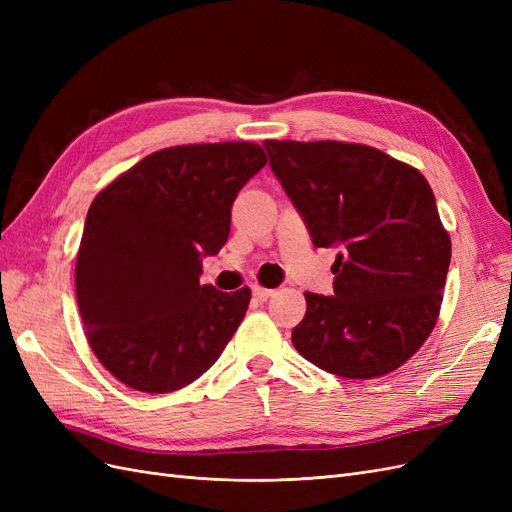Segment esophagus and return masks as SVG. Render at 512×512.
<instances>
[{"mask_svg":"<svg viewBox=\"0 0 512 512\" xmlns=\"http://www.w3.org/2000/svg\"><path fill=\"white\" fill-rule=\"evenodd\" d=\"M252 292H254V299H256V301H260V303H265L267 299H271L273 294H275V290H271V288H262V286H254V288H252Z\"/></svg>","mask_w":512,"mask_h":512,"instance_id":"esophagus-1","label":"esophagus"}]
</instances>
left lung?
<instances>
[{"mask_svg": "<svg viewBox=\"0 0 512 512\" xmlns=\"http://www.w3.org/2000/svg\"><path fill=\"white\" fill-rule=\"evenodd\" d=\"M265 149L314 247H342L331 297L305 292L294 348L342 378L391 374L436 327L451 265L427 179L361 143L265 141Z\"/></svg>", "mask_w": 512, "mask_h": 512, "instance_id": "8db88e82", "label": "left lung"}]
</instances>
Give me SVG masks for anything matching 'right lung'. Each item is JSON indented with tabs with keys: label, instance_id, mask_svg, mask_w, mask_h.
Here are the masks:
<instances>
[{
	"label": "right lung",
	"instance_id": "add662e5",
	"mask_svg": "<svg viewBox=\"0 0 512 512\" xmlns=\"http://www.w3.org/2000/svg\"><path fill=\"white\" fill-rule=\"evenodd\" d=\"M265 164L247 141L166 147L94 198L76 301L91 350L130 389H183L235 335L252 290L222 292L198 277L228 239L232 200Z\"/></svg>",
	"mask_w": 512,
	"mask_h": 512
}]
</instances>
